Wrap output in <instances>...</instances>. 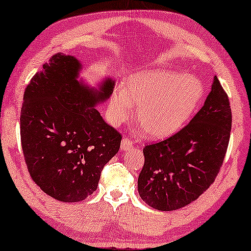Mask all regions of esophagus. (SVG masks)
<instances>
[{"instance_id": "1", "label": "esophagus", "mask_w": 251, "mask_h": 251, "mask_svg": "<svg viewBox=\"0 0 251 251\" xmlns=\"http://www.w3.org/2000/svg\"><path fill=\"white\" fill-rule=\"evenodd\" d=\"M132 147H133V142L131 141L128 137H125L122 139V142H121L122 150H130Z\"/></svg>"}]
</instances>
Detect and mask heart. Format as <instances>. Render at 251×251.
<instances>
[{"label":"heart","mask_w":251,"mask_h":251,"mask_svg":"<svg viewBox=\"0 0 251 251\" xmlns=\"http://www.w3.org/2000/svg\"><path fill=\"white\" fill-rule=\"evenodd\" d=\"M125 92L115 90L110 99L109 115L118 126L138 105L136 121L145 136L167 138L186 125L201 103L202 83L185 73L150 69L126 79Z\"/></svg>","instance_id":"1"}]
</instances>
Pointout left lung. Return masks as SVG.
I'll list each match as a JSON object with an SVG mask.
<instances>
[{"instance_id": "8db88e82", "label": "left lung", "mask_w": 251, "mask_h": 251, "mask_svg": "<svg viewBox=\"0 0 251 251\" xmlns=\"http://www.w3.org/2000/svg\"><path fill=\"white\" fill-rule=\"evenodd\" d=\"M232 114L226 91L214 77L201 110L178 132L144 147L138 192L159 211L195 201L215 180L228 149Z\"/></svg>"}]
</instances>
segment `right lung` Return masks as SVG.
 I'll return each instance as SVG.
<instances>
[{
  "label": "right lung",
  "instance_id": "right-lung-1",
  "mask_svg": "<svg viewBox=\"0 0 251 251\" xmlns=\"http://www.w3.org/2000/svg\"><path fill=\"white\" fill-rule=\"evenodd\" d=\"M80 64L56 53L26 85L20 117L23 156L33 182L61 202L93 194L122 136L95 109L112 93L107 79L95 92L77 80Z\"/></svg>",
  "mask_w": 251,
  "mask_h": 251
}]
</instances>
